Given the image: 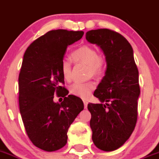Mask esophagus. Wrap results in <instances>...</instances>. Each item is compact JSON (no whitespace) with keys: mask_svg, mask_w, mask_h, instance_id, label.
<instances>
[{"mask_svg":"<svg viewBox=\"0 0 159 159\" xmlns=\"http://www.w3.org/2000/svg\"><path fill=\"white\" fill-rule=\"evenodd\" d=\"M87 104H88V102H87V101H85V100H84V108H87Z\"/></svg>","mask_w":159,"mask_h":159,"instance_id":"1","label":"esophagus"}]
</instances>
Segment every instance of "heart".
Wrapping results in <instances>:
<instances>
[{"instance_id": "heart-1", "label": "heart", "mask_w": 159, "mask_h": 159, "mask_svg": "<svg viewBox=\"0 0 159 159\" xmlns=\"http://www.w3.org/2000/svg\"><path fill=\"white\" fill-rule=\"evenodd\" d=\"M71 58L75 62H83L88 66L90 75L93 74L96 76L103 75L107 69L106 57L103 54H98L94 48L89 45L78 48L71 53ZM60 71L63 78L69 80L72 75V64L68 59H63L60 65ZM95 88V84L93 81L80 82L77 81L70 86V93L75 96L82 98H87L90 95Z\"/></svg>"}]
</instances>
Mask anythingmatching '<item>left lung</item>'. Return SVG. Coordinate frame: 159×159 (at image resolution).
I'll use <instances>...</instances> for the list:
<instances>
[{"instance_id": "left-lung-1", "label": "left lung", "mask_w": 159, "mask_h": 159, "mask_svg": "<svg viewBox=\"0 0 159 159\" xmlns=\"http://www.w3.org/2000/svg\"><path fill=\"white\" fill-rule=\"evenodd\" d=\"M86 39L103 50L107 59L105 75L93 96L105 104L89 103L92 140L100 150L120 148L134 130L138 116L139 72L130 43L108 29L90 30Z\"/></svg>"}]
</instances>
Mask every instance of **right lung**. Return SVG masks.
Masks as SVG:
<instances>
[{
    "mask_svg": "<svg viewBox=\"0 0 159 159\" xmlns=\"http://www.w3.org/2000/svg\"><path fill=\"white\" fill-rule=\"evenodd\" d=\"M83 31L51 30L35 40L25 51L19 75V102L27 136L46 152H54L67 143V133L84 110L80 98L67 95L60 65L69 45L82 38ZM64 97L61 104L53 95Z\"/></svg>",
    "mask_w": 159,
    "mask_h": 159,
    "instance_id": "1",
    "label": "right lung"
}]
</instances>
